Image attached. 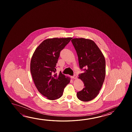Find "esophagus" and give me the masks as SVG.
Segmentation results:
<instances>
[{
    "instance_id": "esophagus-1",
    "label": "esophagus",
    "mask_w": 132,
    "mask_h": 132,
    "mask_svg": "<svg viewBox=\"0 0 132 132\" xmlns=\"http://www.w3.org/2000/svg\"><path fill=\"white\" fill-rule=\"evenodd\" d=\"M71 77H72V78L76 79L77 78V76H76V75H74V76H71Z\"/></svg>"
}]
</instances>
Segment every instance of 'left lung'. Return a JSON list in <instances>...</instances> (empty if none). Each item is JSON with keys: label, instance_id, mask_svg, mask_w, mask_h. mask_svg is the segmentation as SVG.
Here are the masks:
<instances>
[{"label": "left lung", "instance_id": "1", "mask_svg": "<svg viewBox=\"0 0 132 132\" xmlns=\"http://www.w3.org/2000/svg\"><path fill=\"white\" fill-rule=\"evenodd\" d=\"M71 42L78 57L80 68L84 71L79 75L84 87L77 93V98L81 101H90L98 95L103 84L106 75L105 57L92 40L76 38Z\"/></svg>", "mask_w": 132, "mask_h": 132}]
</instances>
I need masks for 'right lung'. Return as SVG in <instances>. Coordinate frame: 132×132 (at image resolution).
<instances>
[{"label":"right lung","instance_id":"obj_1","mask_svg":"<svg viewBox=\"0 0 132 132\" xmlns=\"http://www.w3.org/2000/svg\"><path fill=\"white\" fill-rule=\"evenodd\" d=\"M72 38L45 39L37 48L31 57L30 70L38 91L50 100L62 96L70 78L60 72H56V65L60 51Z\"/></svg>","mask_w":132,"mask_h":132}]
</instances>
